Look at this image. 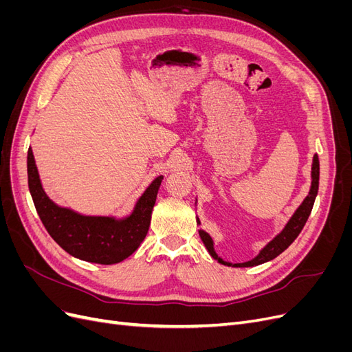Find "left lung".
Here are the masks:
<instances>
[{
  "mask_svg": "<svg viewBox=\"0 0 352 352\" xmlns=\"http://www.w3.org/2000/svg\"><path fill=\"white\" fill-rule=\"evenodd\" d=\"M318 176H320V164H318V157L316 154L314 158H313V167H311L313 180H311L310 194L305 197V199L302 201V204L298 207V210L294 212V216L291 217L289 221H287V225L285 226V229L273 241H270L267 245H265V247L260 251L257 257L252 258L251 261L238 263V264H230V263L223 261L216 254L214 248H212V239L210 238L208 233H206L204 230H199V238H201L202 242H204L206 248L208 250L211 257L216 258L219 263L225 264V265H233V267H252V265H258V264H263L265 261H270V260L278 257V255L282 254L296 239V236L300 235L304 225L308 220V217H310V212L313 210L314 201H316V197H317V192H318ZM197 221L199 223L198 219H197Z\"/></svg>",
  "mask_w": 352,
  "mask_h": 352,
  "instance_id": "left-lung-1",
  "label": "left lung"
}]
</instances>
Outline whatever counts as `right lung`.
<instances>
[{"mask_svg": "<svg viewBox=\"0 0 352 352\" xmlns=\"http://www.w3.org/2000/svg\"><path fill=\"white\" fill-rule=\"evenodd\" d=\"M163 176H158L138 199L129 217L80 216L56 206L42 189L34 153L28 151V184L38 216L51 238L73 257L98 264H116L133 254L145 239Z\"/></svg>", "mask_w": 352, "mask_h": 352, "instance_id": "obj_1", "label": "right lung"}]
</instances>
